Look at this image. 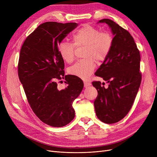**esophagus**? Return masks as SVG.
I'll return each instance as SVG.
<instances>
[{
	"label": "esophagus",
	"instance_id": "1",
	"mask_svg": "<svg viewBox=\"0 0 157 157\" xmlns=\"http://www.w3.org/2000/svg\"><path fill=\"white\" fill-rule=\"evenodd\" d=\"M90 85H91V83H89V82H86V81H85L84 82V86L85 88H87L88 86H90Z\"/></svg>",
	"mask_w": 157,
	"mask_h": 157
}]
</instances>
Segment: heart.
<instances>
[{"instance_id":"heart-1","label":"heart","mask_w":157,"mask_h":157,"mask_svg":"<svg viewBox=\"0 0 157 157\" xmlns=\"http://www.w3.org/2000/svg\"><path fill=\"white\" fill-rule=\"evenodd\" d=\"M73 43L62 40L58 46V50L62 59L67 63L74 59L75 46H85L84 56L86 59L79 60L69 69V72L83 79H87L95 67V61L102 62L108 56L113 46V37L107 32L90 25H84L74 33Z\"/></svg>"}]
</instances>
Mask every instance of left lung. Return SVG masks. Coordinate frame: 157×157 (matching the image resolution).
<instances>
[{
	"label": "left lung",
	"mask_w": 157,
	"mask_h": 157,
	"mask_svg": "<svg viewBox=\"0 0 157 157\" xmlns=\"http://www.w3.org/2000/svg\"><path fill=\"white\" fill-rule=\"evenodd\" d=\"M98 23L108 24L114 37L108 56L95 73L109 85L105 88L100 81L92 82L98 92L94 107L98 119L112 124L124 118L132 106L141 82V56L127 30L109 19Z\"/></svg>",
	"instance_id": "1"
}]
</instances>
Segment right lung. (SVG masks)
Segmentation results:
<instances>
[{
  "label": "right lung",
  "mask_w": 157,
  "mask_h": 157,
  "mask_svg": "<svg viewBox=\"0 0 157 157\" xmlns=\"http://www.w3.org/2000/svg\"><path fill=\"white\" fill-rule=\"evenodd\" d=\"M76 23L48 21L30 34L22 45L18 76L28 102L46 124L62 127L75 117L72 103L83 88V82L73 75L64 76V62L58 46L76 28ZM65 77L68 86L60 90L56 80Z\"/></svg>",
  "instance_id": "right-lung-1"
}]
</instances>
